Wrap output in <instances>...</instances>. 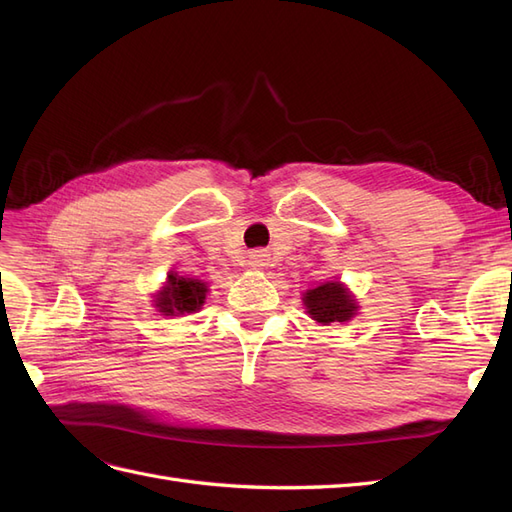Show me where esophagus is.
I'll return each mask as SVG.
<instances>
[{
	"label": "esophagus",
	"instance_id": "1",
	"mask_svg": "<svg viewBox=\"0 0 512 512\" xmlns=\"http://www.w3.org/2000/svg\"><path fill=\"white\" fill-rule=\"evenodd\" d=\"M269 260H271V254L267 250H254V252H250V267H254V269L269 267Z\"/></svg>",
	"mask_w": 512,
	"mask_h": 512
}]
</instances>
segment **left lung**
I'll use <instances>...</instances> for the list:
<instances>
[{"instance_id": "obj_1", "label": "left lung", "mask_w": 512, "mask_h": 512, "mask_svg": "<svg viewBox=\"0 0 512 512\" xmlns=\"http://www.w3.org/2000/svg\"><path fill=\"white\" fill-rule=\"evenodd\" d=\"M303 305L312 320L320 324H333V322H348L356 316V299L350 290L339 282H324L303 294Z\"/></svg>"}]
</instances>
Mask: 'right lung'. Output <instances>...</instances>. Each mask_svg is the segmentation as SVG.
<instances>
[{
  "label": "right lung",
  "instance_id": "obj_1",
  "mask_svg": "<svg viewBox=\"0 0 512 512\" xmlns=\"http://www.w3.org/2000/svg\"><path fill=\"white\" fill-rule=\"evenodd\" d=\"M207 284L194 277H179L170 273L162 290L156 294V307L162 316H185L194 314L203 307L207 299Z\"/></svg>",
  "mask_w": 512,
  "mask_h": 512
}]
</instances>
